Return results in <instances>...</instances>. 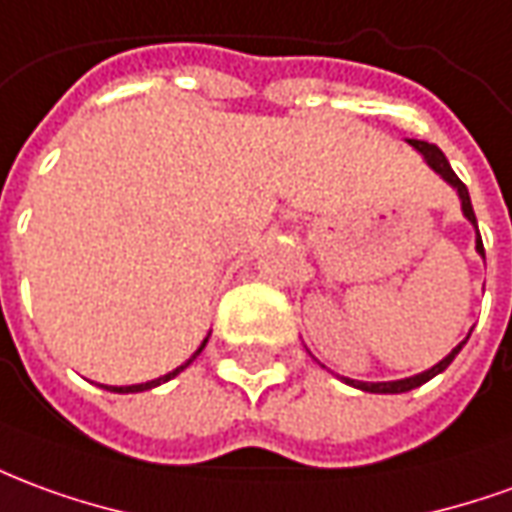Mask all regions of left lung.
Segmentation results:
<instances>
[{
    "instance_id": "1",
    "label": "left lung",
    "mask_w": 512,
    "mask_h": 512,
    "mask_svg": "<svg viewBox=\"0 0 512 512\" xmlns=\"http://www.w3.org/2000/svg\"><path fill=\"white\" fill-rule=\"evenodd\" d=\"M407 144L416 149L418 155L424 157V163L430 166L438 177H441L443 182H449L452 188L457 191V196H460V210H463V216L468 219V224L474 227V232H477V238H474V244H477V252H480V257H485V249H482V238H480V230H477V216H474V207H471V196H468V188L460 182V177H457L455 171H452V166H449V160H446V155H443L441 149L435 144H427V141H416V138H407ZM471 335V332H468ZM468 335L463 338V341L457 343L455 349L449 352V355L443 357V360H438L435 366L427 368V371H421V374H413V377H405V380H391V382H360V380H349V377H341L346 385H352V388H360V391H368V393H405V391H413V388H418V385H424V382H430L432 377H438L441 371H446L449 368V363L455 360L457 352L466 346Z\"/></svg>"
}]
</instances>
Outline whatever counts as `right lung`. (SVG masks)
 <instances>
[{
  "instance_id": "1",
  "label": "right lung",
  "mask_w": 512,
  "mask_h": 512,
  "mask_svg": "<svg viewBox=\"0 0 512 512\" xmlns=\"http://www.w3.org/2000/svg\"><path fill=\"white\" fill-rule=\"evenodd\" d=\"M207 338H210V335H207ZM207 338L202 343H199V349H196L194 355H191V360H185L182 366H177V368H174V371H169V374H163V377H157V380L138 382V385H102V388H107V391H113V393H138V391H149V388H157V385H163V382L174 380V377H177L180 371H185V368L191 366L196 357H199V352H202V349H205V346H207Z\"/></svg>"
}]
</instances>
